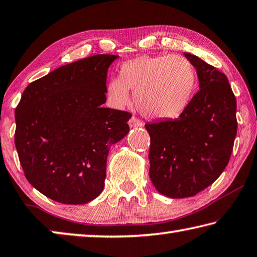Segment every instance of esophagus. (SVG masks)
I'll return each instance as SVG.
<instances>
[{
	"label": "esophagus",
	"mask_w": 257,
	"mask_h": 257,
	"mask_svg": "<svg viewBox=\"0 0 257 257\" xmlns=\"http://www.w3.org/2000/svg\"><path fill=\"white\" fill-rule=\"evenodd\" d=\"M129 125L130 128H138V127H143L144 123L143 121L137 119L136 116H132V118L129 119Z\"/></svg>",
	"instance_id": "obj_1"
}]
</instances>
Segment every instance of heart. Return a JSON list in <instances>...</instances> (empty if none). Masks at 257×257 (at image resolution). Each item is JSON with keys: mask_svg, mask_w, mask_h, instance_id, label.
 Masks as SVG:
<instances>
[{"mask_svg": "<svg viewBox=\"0 0 257 257\" xmlns=\"http://www.w3.org/2000/svg\"><path fill=\"white\" fill-rule=\"evenodd\" d=\"M198 77L193 64L180 55L139 56L120 66L119 77L106 85L108 100L114 108L135 103L147 118L174 119L192 101Z\"/></svg>", "mask_w": 257, "mask_h": 257, "instance_id": "obj_1", "label": "heart"}]
</instances>
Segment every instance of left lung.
<instances>
[{
	"label": "left lung",
	"mask_w": 257,
	"mask_h": 257,
	"mask_svg": "<svg viewBox=\"0 0 257 257\" xmlns=\"http://www.w3.org/2000/svg\"><path fill=\"white\" fill-rule=\"evenodd\" d=\"M199 87L174 120L145 124L151 136L149 176L158 192L181 199L212 184L229 162L237 134L236 97L225 74L185 53Z\"/></svg>",
	"instance_id": "1"
}]
</instances>
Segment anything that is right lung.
Here are the masks:
<instances>
[{"instance_id":"1","label":"right lung","mask_w":257,"mask_h":257,"mask_svg":"<svg viewBox=\"0 0 257 257\" xmlns=\"http://www.w3.org/2000/svg\"><path fill=\"white\" fill-rule=\"evenodd\" d=\"M115 55H94L34 81L16 108L15 143L29 183L65 204L92 201L104 186L110 147L129 133L127 111L102 108Z\"/></svg>"}]
</instances>
